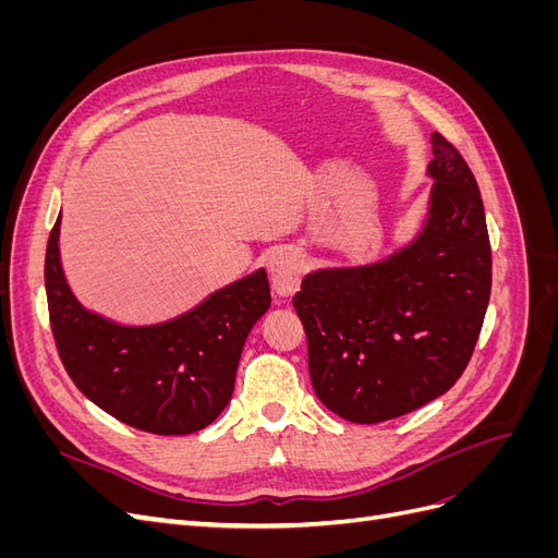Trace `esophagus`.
Returning a JSON list of instances; mask_svg holds the SVG:
<instances>
[{
	"instance_id": "obj_1",
	"label": "esophagus",
	"mask_w": 558,
	"mask_h": 558,
	"mask_svg": "<svg viewBox=\"0 0 558 558\" xmlns=\"http://www.w3.org/2000/svg\"><path fill=\"white\" fill-rule=\"evenodd\" d=\"M267 269L269 277H272V289L277 291V295L289 298L298 291L302 279V258L298 251L283 248L272 253L267 260Z\"/></svg>"
}]
</instances>
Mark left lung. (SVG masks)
<instances>
[{"mask_svg": "<svg viewBox=\"0 0 558 558\" xmlns=\"http://www.w3.org/2000/svg\"><path fill=\"white\" fill-rule=\"evenodd\" d=\"M428 216L384 260L302 279L316 398L353 424H379L447 393L475 351L492 295V244L468 162L433 132Z\"/></svg>", "mask_w": 558, "mask_h": 558, "instance_id": "left-lung-1", "label": "left lung"}]
</instances>
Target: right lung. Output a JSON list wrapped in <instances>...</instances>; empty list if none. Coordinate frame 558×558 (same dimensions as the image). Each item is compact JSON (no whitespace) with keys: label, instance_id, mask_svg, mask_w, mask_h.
<instances>
[{"label":"right lung","instance_id":"obj_1","mask_svg":"<svg viewBox=\"0 0 558 558\" xmlns=\"http://www.w3.org/2000/svg\"><path fill=\"white\" fill-rule=\"evenodd\" d=\"M58 242L60 216L48 238L44 279L50 330L78 391L137 430L207 428L230 402L246 337L272 302L265 269L165 324L121 326L74 298Z\"/></svg>","mask_w":558,"mask_h":558}]
</instances>
